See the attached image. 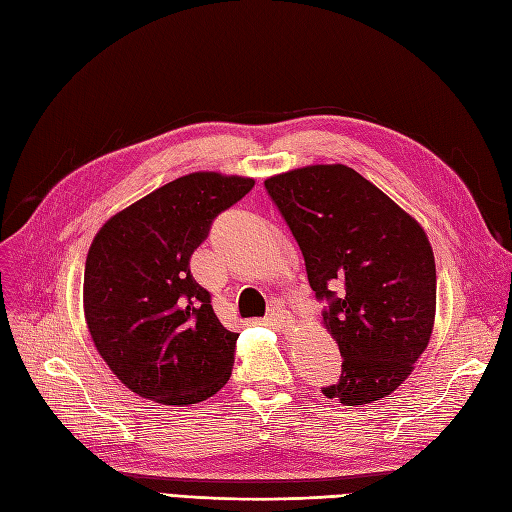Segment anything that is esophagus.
Returning a JSON list of instances; mask_svg holds the SVG:
<instances>
[{
    "instance_id": "obj_1",
    "label": "esophagus",
    "mask_w": 512,
    "mask_h": 512,
    "mask_svg": "<svg viewBox=\"0 0 512 512\" xmlns=\"http://www.w3.org/2000/svg\"><path fill=\"white\" fill-rule=\"evenodd\" d=\"M269 320L275 329H280L284 333H290L294 329V318L282 305H273V309L269 312Z\"/></svg>"
}]
</instances>
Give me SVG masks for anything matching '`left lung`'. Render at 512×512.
I'll return each mask as SVG.
<instances>
[{"label": "left lung", "mask_w": 512, "mask_h": 512, "mask_svg": "<svg viewBox=\"0 0 512 512\" xmlns=\"http://www.w3.org/2000/svg\"><path fill=\"white\" fill-rule=\"evenodd\" d=\"M329 301L324 327L342 376L322 393L346 406L391 395L412 374L436 318V260L423 226L344 164H314L265 181Z\"/></svg>", "instance_id": "8db88e82"}]
</instances>
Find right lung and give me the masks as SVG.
Here are the masks:
<instances>
[{"label":"right lung","instance_id":"obj_1","mask_svg":"<svg viewBox=\"0 0 512 512\" xmlns=\"http://www.w3.org/2000/svg\"><path fill=\"white\" fill-rule=\"evenodd\" d=\"M254 188L213 170L183 175L115 213L91 241L83 309L94 346L128 389L164 406L218 393L239 333L215 316L190 258L211 222Z\"/></svg>","mask_w":512,"mask_h":512}]
</instances>
